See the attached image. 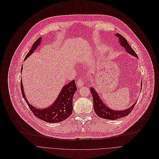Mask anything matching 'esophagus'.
<instances>
[{"mask_svg":"<svg viewBox=\"0 0 159 159\" xmlns=\"http://www.w3.org/2000/svg\"><path fill=\"white\" fill-rule=\"evenodd\" d=\"M84 81H83V80H81V79L77 81V85H78V87H82V86L84 85Z\"/></svg>","mask_w":159,"mask_h":159,"instance_id":"obj_1","label":"esophagus"}]
</instances>
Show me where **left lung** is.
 I'll list each match as a JSON object with an SVG mask.
<instances>
[{"label":"left lung","mask_w":159,"mask_h":159,"mask_svg":"<svg viewBox=\"0 0 159 159\" xmlns=\"http://www.w3.org/2000/svg\"><path fill=\"white\" fill-rule=\"evenodd\" d=\"M115 36L118 38L119 43L121 46H123L125 51H126L128 53L136 57L137 58H139L137 54L133 50V49L131 48V46L129 45L127 41L126 40V39L121 36V34L117 33L115 34ZM141 85H142V81L141 83ZM142 88V86H141ZM90 91L92 94L93 97V107L95 113H97V115L104 119H107V120H117L118 118L124 117L125 116H127L128 115L130 114V113L134 109L135 104L137 102H135L132 107L130 108L124 110H114L109 107H108L103 102V101L100 99V97L98 95V93L97 91L94 89V88L91 87L90 88Z\"/></svg>","instance_id":"obj_1"}]
</instances>
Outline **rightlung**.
<instances>
[{"mask_svg":"<svg viewBox=\"0 0 159 159\" xmlns=\"http://www.w3.org/2000/svg\"><path fill=\"white\" fill-rule=\"evenodd\" d=\"M41 39V37L39 38L33 44L24 59H26L34 52L40 45ZM22 71V66L21 68V72ZM20 88L22 97L30 110L33 112L37 118L46 122L54 123L62 121L67 119L73 112V98L74 94L77 90L75 80L70 81L68 84L63 86L55 102H53L51 106L45 108H37L29 103L24 93L22 80L20 82Z\"/></svg>","mask_w":159,"mask_h":159,"instance_id":"right-lung-1","label":"right lung"}]
</instances>
